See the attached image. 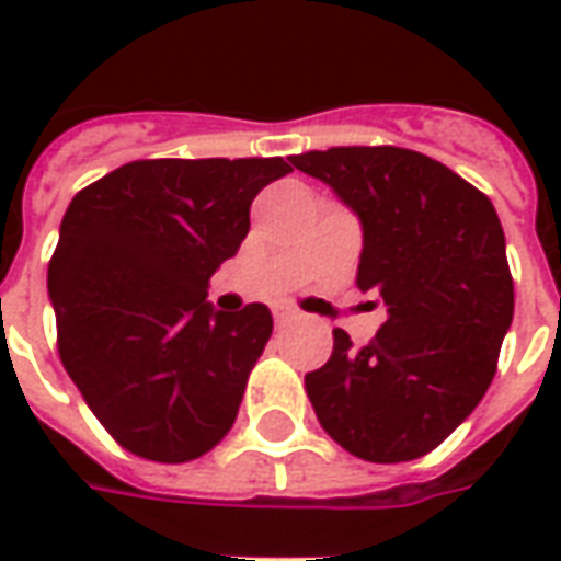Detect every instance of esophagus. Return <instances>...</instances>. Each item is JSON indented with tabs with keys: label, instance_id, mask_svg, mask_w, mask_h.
<instances>
[{
	"label": "esophagus",
	"instance_id": "34e87169",
	"mask_svg": "<svg viewBox=\"0 0 561 561\" xmlns=\"http://www.w3.org/2000/svg\"><path fill=\"white\" fill-rule=\"evenodd\" d=\"M273 318H276V324H288L291 318H297V312H294L291 306H276V309H273Z\"/></svg>",
	"mask_w": 561,
	"mask_h": 561
}]
</instances>
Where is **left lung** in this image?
Wrapping results in <instances>:
<instances>
[{"label":"left lung","mask_w":561,"mask_h":561,"mask_svg":"<svg viewBox=\"0 0 561 561\" xmlns=\"http://www.w3.org/2000/svg\"><path fill=\"white\" fill-rule=\"evenodd\" d=\"M364 225L357 288L388 306L376 340L306 376L324 433L369 462L430 454L483 400L514 318L505 231L490 197L423 152L333 147L294 156Z\"/></svg>","instance_id":"1"}]
</instances>
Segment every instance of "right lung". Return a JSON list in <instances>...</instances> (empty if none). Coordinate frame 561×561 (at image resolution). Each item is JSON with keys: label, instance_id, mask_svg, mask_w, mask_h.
<instances>
[{"label": "right lung", "instance_id": "right-lung-1", "mask_svg": "<svg viewBox=\"0 0 561 561\" xmlns=\"http://www.w3.org/2000/svg\"><path fill=\"white\" fill-rule=\"evenodd\" d=\"M285 159H140L71 197L47 267L62 366L135 457L188 462L237 421L273 316L216 312L209 276L237 255Z\"/></svg>", "mask_w": 561, "mask_h": 561}]
</instances>
